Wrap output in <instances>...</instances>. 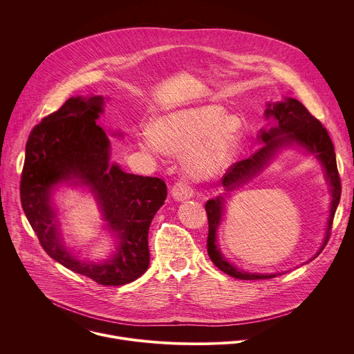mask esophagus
Instances as JSON below:
<instances>
[{"label": "esophagus", "mask_w": 354, "mask_h": 354, "mask_svg": "<svg viewBox=\"0 0 354 354\" xmlns=\"http://www.w3.org/2000/svg\"><path fill=\"white\" fill-rule=\"evenodd\" d=\"M194 194V190H193V186L187 182V180H179L172 187V196L182 201V200H186V198H190Z\"/></svg>", "instance_id": "1"}]
</instances>
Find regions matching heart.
I'll list each match as a JSON object with an SVG mask.
<instances>
[{
  "label": "heart",
  "mask_w": 354,
  "mask_h": 354,
  "mask_svg": "<svg viewBox=\"0 0 354 354\" xmlns=\"http://www.w3.org/2000/svg\"><path fill=\"white\" fill-rule=\"evenodd\" d=\"M153 131L142 137V147L151 153L186 151L187 171L205 178L224 169L234 158L239 144V130L232 118H225L224 108L205 105L189 108L156 120Z\"/></svg>",
  "instance_id": "obj_1"
}]
</instances>
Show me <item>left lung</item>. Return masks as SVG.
I'll return each instance as SVG.
<instances>
[{"label":"left lung","mask_w":354,"mask_h":354,"mask_svg":"<svg viewBox=\"0 0 354 354\" xmlns=\"http://www.w3.org/2000/svg\"><path fill=\"white\" fill-rule=\"evenodd\" d=\"M266 118H272L274 124L268 130H262L259 140L265 142L254 154L248 158L232 164L227 172L224 174L221 182L227 187V190H232L235 186L245 183L246 180L254 178L263 165L272 158L276 149L290 145L292 142L306 147L308 151L315 154V157L322 162L326 174V179L332 187V203H330V214L328 220V230L325 235V241L322 248L317 254V257L326 246L336 207L340 200L342 185L336 165L335 148L332 140L328 134V130L322 126V123L310 113V111L302 105L299 100L294 97H287L284 102L269 104L265 112ZM206 213L209 220V235H207V252L212 262L224 273L239 279V280H259V279H272L277 274H259V273H245L230 265L227 259L221 255L220 249L216 243V232L224 212V198L220 196L217 198H212L206 203ZM315 257V258H317ZM281 274V273H280Z\"/></svg>","instance_id":"8db88e82"}]
</instances>
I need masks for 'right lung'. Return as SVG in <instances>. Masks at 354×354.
Instances as JSON below:
<instances>
[{
  "mask_svg": "<svg viewBox=\"0 0 354 354\" xmlns=\"http://www.w3.org/2000/svg\"><path fill=\"white\" fill-rule=\"evenodd\" d=\"M104 97H70L36 124L26 142L21 175V203L46 254L64 268L102 286H122L138 279L149 265L148 230L167 198L160 178L123 172L109 164L111 142L96 124ZM75 177L95 193L118 246L104 263H85L62 245L49 192Z\"/></svg>",
  "mask_w": 354,
  "mask_h": 354,
  "instance_id": "right-lung-1",
  "label": "right lung"
}]
</instances>
